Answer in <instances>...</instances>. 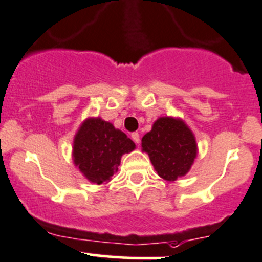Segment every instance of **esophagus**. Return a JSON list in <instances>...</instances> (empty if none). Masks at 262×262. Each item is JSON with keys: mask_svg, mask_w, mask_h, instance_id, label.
I'll return each instance as SVG.
<instances>
[{"mask_svg": "<svg viewBox=\"0 0 262 262\" xmlns=\"http://www.w3.org/2000/svg\"><path fill=\"white\" fill-rule=\"evenodd\" d=\"M131 139L134 140L135 144H137V145L140 144V135L137 134V132H132V134H131Z\"/></svg>", "mask_w": 262, "mask_h": 262, "instance_id": "obj_1", "label": "esophagus"}]
</instances>
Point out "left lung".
<instances>
[{
  "instance_id": "obj_1",
  "label": "left lung",
  "mask_w": 262,
  "mask_h": 262,
  "mask_svg": "<svg viewBox=\"0 0 262 262\" xmlns=\"http://www.w3.org/2000/svg\"><path fill=\"white\" fill-rule=\"evenodd\" d=\"M142 150L149 154L155 170L167 181H176L190 170L196 158L195 137L185 122L163 117L142 137Z\"/></svg>"
}]
</instances>
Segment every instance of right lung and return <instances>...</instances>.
I'll use <instances>...</instances> for the list:
<instances>
[{
  "mask_svg": "<svg viewBox=\"0 0 262 262\" xmlns=\"http://www.w3.org/2000/svg\"><path fill=\"white\" fill-rule=\"evenodd\" d=\"M134 149V141L112 123L90 118L75 136L74 162L90 182L102 185L117 172L121 157Z\"/></svg>",
  "mask_w": 262,
  "mask_h": 262,
  "instance_id": "add662e5",
  "label": "right lung"
}]
</instances>
